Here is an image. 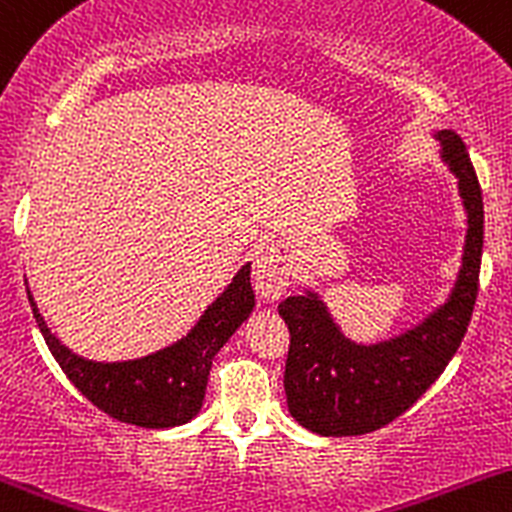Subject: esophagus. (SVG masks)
<instances>
[{"mask_svg": "<svg viewBox=\"0 0 512 512\" xmlns=\"http://www.w3.org/2000/svg\"><path fill=\"white\" fill-rule=\"evenodd\" d=\"M288 258L281 246H268L254 258V286L261 298L278 300L288 288Z\"/></svg>", "mask_w": 512, "mask_h": 512, "instance_id": "34e87169", "label": "esophagus"}]
</instances>
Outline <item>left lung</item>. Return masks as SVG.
<instances>
[{
  "instance_id": "8db88e82",
  "label": "left lung",
  "mask_w": 512,
  "mask_h": 512,
  "mask_svg": "<svg viewBox=\"0 0 512 512\" xmlns=\"http://www.w3.org/2000/svg\"><path fill=\"white\" fill-rule=\"evenodd\" d=\"M436 140L468 212L463 266L449 303L409 333L367 347L342 337L313 293L278 305L291 333L283 374L288 409L315 434H370L402 416L446 370L471 323L483 251L481 184L456 133L441 130Z\"/></svg>"
}]
</instances>
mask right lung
Returning <instances> with one entry per match:
<instances>
[{
  "label": "right lung",
  "instance_id": "add662e5",
  "mask_svg": "<svg viewBox=\"0 0 512 512\" xmlns=\"http://www.w3.org/2000/svg\"><path fill=\"white\" fill-rule=\"evenodd\" d=\"M249 268L246 263L236 273L229 288L204 310L184 340L130 362H91L73 355L46 328L31 293L29 303L51 355L88 402L125 424L167 429L184 424L199 412L214 355L254 310Z\"/></svg>",
  "mask_w": 512,
  "mask_h": 512
}]
</instances>
